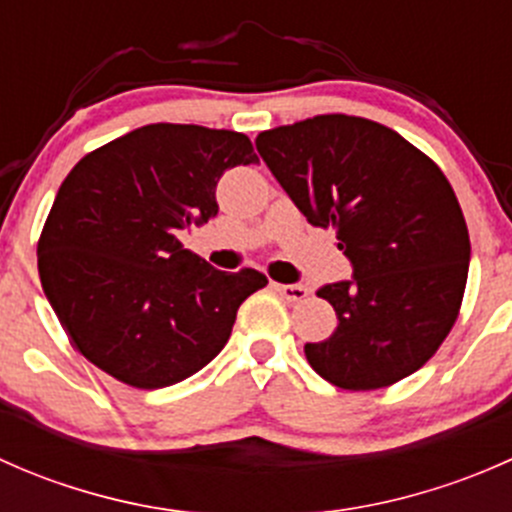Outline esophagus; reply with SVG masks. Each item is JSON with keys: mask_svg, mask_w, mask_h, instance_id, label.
<instances>
[{"mask_svg": "<svg viewBox=\"0 0 512 512\" xmlns=\"http://www.w3.org/2000/svg\"><path fill=\"white\" fill-rule=\"evenodd\" d=\"M275 289L287 299V302H302L309 294V289L304 285H275Z\"/></svg>", "mask_w": 512, "mask_h": 512, "instance_id": "34e87169", "label": "esophagus"}]
</instances>
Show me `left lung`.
I'll use <instances>...</instances> for the list:
<instances>
[{
  "label": "left lung",
  "instance_id": "obj_1",
  "mask_svg": "<svg viewBox=\"0 0 512 512\" xmlns=\"http://www.w3.org/2000/svg\"><path fill=\"white\" fill-rule=\"evenodd\" d=\"M255 146L307 223L337 230L354 267V280L317 292L339 322L304 344L309 366L349 391L421 369L456 324L471 262L441 168L391 128L344 113L262 131Z\"/></svg>",
  "mask_w": 512,
  "mask_h": 512
}]
</instances>
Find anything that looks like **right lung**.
<instances>
[{
    "mask_svg": "<svg viewBox=\"0 0 512 512\" xmlns=\"http://www.w3.org/2000/svg\"><path fill=\"white\" fill-rule=\"evenodd\" d=\"M250 163L245 133L151 123L71 168L36 257L51 309L91 364L163 389L220 354L240 304L267 277L215 270L178 232L215 218L220 175Z\"/></svg>",
    "mask_w": 512,
    "mask_h": 512,
    "instance_id": "right-lung-1",
    "label": "right lung"
}]
</instances>
